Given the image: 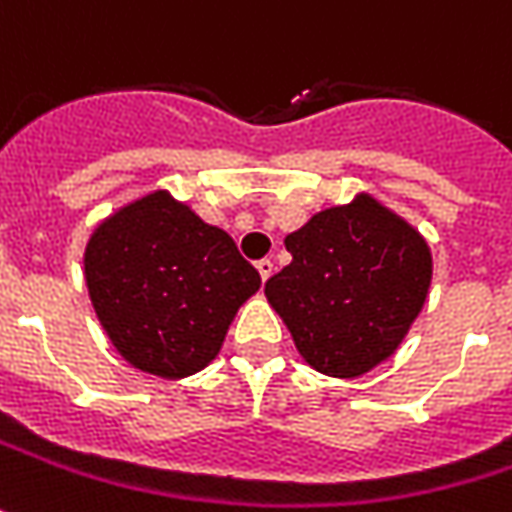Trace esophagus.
<instances>
[{
	"label": "esophagus",
	"mask_w": 512,
	"mask_h": 512,
	"mask_svg": "<svg viewBox=\"0 0 512 512\" xmlns=\"http://www.w3.org/2000/svg\"><path fill=\"white\" fill-rule=\"evenodd\" d=\"M257 272H260V280L266 283L269 277L274 274V263L269 260V257H263V260H257Z\"/></svg>",
	"instance_id": "obj_1"
}]
</instances>
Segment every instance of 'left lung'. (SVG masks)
<instances>
[{
	"label": "left lung",
	"mask_w": 512,
	"mask_h": 512,
	"mask_svg": "<svg viewBox=\"0 0 512 512\" xmlns=\"http://www.w3.org/2000/svg\"><path fill=\"white\" fill-rule=\"evenodd\" d=\"M291 263L266 300L314 371L357 379L397 354L428 300V240L368 192L286 235Z\"/></svg>",
	"instance_id": "8db88e82"
}]
</instances>
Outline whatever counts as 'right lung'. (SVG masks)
<instances>
[{"mask_svg": "<svg viewBox=\"0 0 512 512\" xmlns=\"http://www.w3.org/2000/svg\"><path fill=\"white\" fill-rule=\"evenodd\" d=\"M84 283L124 360L152 377L184 379L221 354L260 274L223 229L152 189L96 223Z\"/></svg>", "mask_w": 512, "mask_h": 512, "instance_id": "obj_1", "label": "right lung"}]
</instances>
